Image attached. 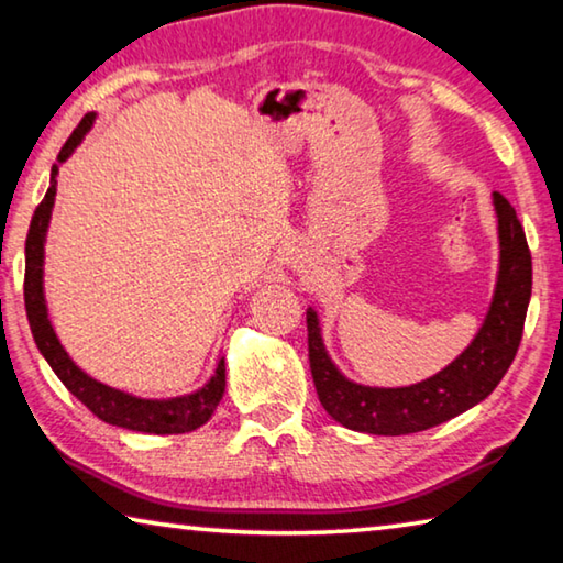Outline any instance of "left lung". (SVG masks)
Returning a JSON list of instances; mask_svg holds the SVG:
<instances>
[{"label":"left lung","mask_w":563,"mask_h":563,"mask_svg":"<svg viewBox=\"0 0 563 563\" xmlns=\"http://www.w3.org/2000/svg\"><path fill=\"white\" fill-rule=\"evenodd\" d=\"M499 275L487 318L472 345L440 373L409 387H367L347 379L330 360L316 310H308L310 373L320 405L342 427L367 434L430 430L479 405L507 375L517 355L531 298V253L511 203L494 190Z\"/></svg>","instance_id":"left-lung-1"}]
</instances>
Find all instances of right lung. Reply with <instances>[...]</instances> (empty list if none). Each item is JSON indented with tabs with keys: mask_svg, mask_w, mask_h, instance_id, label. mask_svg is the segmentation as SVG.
<instances>
[{
	"mask_svg": "<svg viewBox=\"0 0 563 563\" xmlns=\"http://www.w3.org/2000/svg\"><path fill=\"white\" fill-rule=\"evenodd\" d=\"M97 113H87L79 126L66 139V144L59 151V158L52 166V180L49 190H46L44 201L36 206L32 216L30 233H26V268H24V305L26 318H30V328L36 347L49 362V367L62 379L64 387L87 405L93 415L103 422L123 427L131 432H148V434H184L194 432L198 427L211 419L213 409L221 402L225 393V360L221 357L216 365L213 377L198 389L194 395L170 397V399H141L121 389H113L109 385L99 383V379L89 377L79 365L69 357V352L62 347L59 338L52 328L49 310H46L44 300V241L46 231H49V218L54 208L56 196V174H59V164L74 154V148L81 144L93 126Z\"/></svg>",
	"mask_w": 563,
	"mask_h": 563,
	"instance_id": "obj_1",
	"label": "right lung"
}]
</instances>
